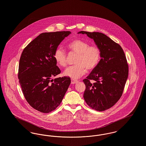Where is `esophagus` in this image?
Instances as JSON below:
<instances>
[{
  "instance_id": "esophagus-1",
  "label": "esophagus",
  "mask_w": 146,
  "mask_h": 146,
  "mask_svg": "<svg viewBox=\"0 0 146 146\" xmlns=\"http://www.w3.org/2000/svg\"><path fill=\"white\" fill-rule=\"evenodd\" d=\"M77 82H78V81L76 80H74V79H71V83L72 84H74L76 83Z\"/></svg>"
}]
</instances>
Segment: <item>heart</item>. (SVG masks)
Masks as SVG:
<instances>
[{"label": "heart", "instance_id": "b5f03b06", "mask_svg": "<svg viewBox=\"0 0 146 146\" xmlns=\"http://www.w3.org/2000/svg\"><path fill=\"white\" fill-rule=\"evenodd\" d=\"M67 47L70 52L78 54L76 65L70 66L64 70L63 74L72 79H77L83 76L87 71L94 70L101 59V51L99 48L80 39H75L69 42ZM54 57L57 63L65 67L67 64V55L64 50L59 47L56 49Z\"/></svg>", "mask_w": 146, "mask_h": 146}]
</instances>
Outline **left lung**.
Segmentation results:
<instances>
[{
	"label": "left lung",
	"instance_id": "1",
	"mask_svg": "<svg viewBox=\"0 0 146 146\" xmlns=\"http://www.w3.org/2000/svg\"><path fill=\"white\" fill-rule=\"evenodd\" d=\"M78 33L93 39L100 50L101 59L83 80L86 86L83 97L92 109L104 111L115 104L123 94L129 74L124 52L119 44L102 33L80 31Z\"/></svg>",
	"mask_w": 146,
	"mask_h": 146
}]
</instances>
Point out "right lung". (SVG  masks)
Here are the masks:
<instances>
[{
	"mask_svg": "<svg viewBox=\"0 0 146 146\" xmlns=\"http://www.w3.org/2000/svg\"><path fill=\"white\" fill-rule=\"evenodd\" d=\"M70 31L42 33L31 42L22 52L18 78L23 95L29 105L44 113L60 104L70 84L63 76L51 79L61 73L54 54Z\"/></svg>",
	"mask_w": 146,
	"mask_h": 146,
	"instance_id": "add662e5",
	"label": "right lung"
}]
</instances>
